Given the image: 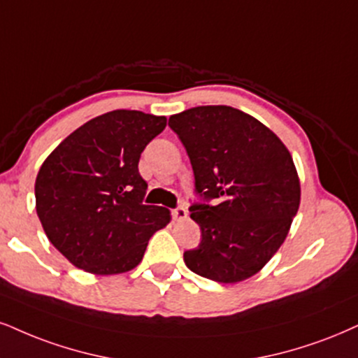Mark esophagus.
<instances>
[{
	"mask_svg": "<svg viewBox=\"0 0 358 358\" xmlns=\"http://www.w3.org/2000/svg\"><path fill=\"white\" fill-rule=\"evenodd\" d=\"M171 215H172V217H174L176 220H182V219L187 217V210L184 209L182 206H178V207H176V209L171 210Z\"/></svg>",
	"mask_w": 358,
	"mask_h": 358,
	"instance_id": "34e87169",
	"label": "esophagus"
}]
</instances>
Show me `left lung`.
I'll use <instances>...</instances> for the list:
<instances>
[{
	"instance_id": "8db88e82",
	"label": "left lung",
	"mask_w": 358,
	"mask_h": 358,
	"mask_svg": "<svg viewBox=\"0 0 358 358\" xmlns=\"http://www.w3.org/2000/svg\"><path fill=\"white\" fill-rule=\"evenodd\" d=\"M194 171L189 207L201 242L184 252L197 275L234 284L271 260L301 202L292 156L273 132L231 106H197L169 117Z\"/></svg>"
}]
</instances>
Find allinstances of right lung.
<instances>
[{
    "label": "right lung",
    "instance_id": "add662e5",
    "mask_svg": "<svg viewBox=\"0 0 358 358\" xmlns=\"http://www.w3.org/2000/svg\"><path fill=\"white\" fill-rule=\"evenodd\" d=\"M166 127L164 116L106 113L78 127L48 156L34 184L36 213L52 245L83 271L111 275L134 268L166 207L145 206L141 152Z\"/></svg>",
    "mask_w": 358,
    "mask_h": 358
}]
</instances>
